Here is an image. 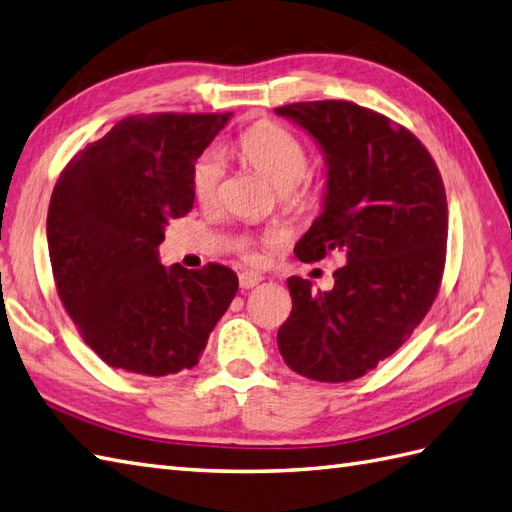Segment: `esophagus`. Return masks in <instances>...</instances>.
I'll use <instances>...</instances> for the list:
<instances>
[{
    "label": "esophagus",
    "mask_w": 512,
    "mask_h": 512,
    "mask_svg": "<svg viewBox=\"0 0 512 512\" xmlns=\"http://www.w3.org/2000/svg\"><path fill=\"white\" fill-rule=\"evenodd\" d=\"M261 281H264V277L261 275H257V272H242L240 275V288H244V290H251V288H255V285H259Z\"/></svg>",
    "instance_id": "1"
}]
</instances>
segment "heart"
<instances>
[{
	"label": "heart",
	"mask_w": 512,
	"mask_h": 512,
	"mask_svg": "<svg viewBox=\"0 0 512 512\" xmlns=\"http://www.w3.org/2000/svg\"><path fill=\"white\" fill-rule=\"evenodd\" d=\"M233 150L244 165L281 192L290 207H305L312 200L310 189L301 185L310 157H307L303 141L288 128L272 122H259L237 137ZM222 176V152L218 148L202 152L192 168V192L200 205L216 202Z\"/></svg>",
	"instance_id": "1"
}]
</instances>
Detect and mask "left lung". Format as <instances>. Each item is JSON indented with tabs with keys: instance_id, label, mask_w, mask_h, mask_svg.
<instances>
[{
	"instance_id": "8db88e82",
	"label": "left lung",
	"mask_w": 512,
	"mask_h": 512,
	"mask_svg": "<svg viewBox=\"0 0 512 512\" xmlns=\"http://www.w3.org/2000/svg\"><path fill=\"white\" fill-rule=\"evenodd\" d=\"M323 150V211L294 246L301 261L340 255L334 288L290 277V318L277 344L294 373L351 382L395 353L441 288L447 196L421 141L388 117L344 100L275 109Z\"/></svg>"
}]
</instances>
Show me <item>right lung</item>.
I'll use <instances>...</instances> for the list:
<instances>
[{
	"instance_id": "obj_1",
	"label": "right lung",
	"mask_w": 512,
	"mask_h": 512,
	"mask_svg": "<svg viewBox=\"0 0 512 512\" xmlns=\"http://www.w3.org/2000/svg\"><path fill=\"white\" fill-rule=\"evenodd\" d=\"M231 113H150L117 122L61 172L47 209L56 290L82 340L117 371L163 377L198 364L237 275L165 268L170 220L194 207L192 168Z\"/></svg>"
}]
</instances>
